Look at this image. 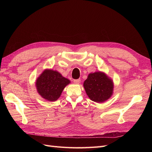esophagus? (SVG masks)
Returning a JSON list of instances; mask_svg holds the SVG:
<instances>
[{"label": "esophagus", "instance_id": "1", "mask_svg": "<svg viewBox=\"0 0 152 152\" xmlns=\"http://www.w3.org/2000/svg\"><path fill=\"white\" fill-rule=\"evenodd\" d=\"M73 82H74L75 84H79L80 82V79H75L73 80Z\"/></svg>", "mask_w": 152, "mask_h": 152}]
</instances>
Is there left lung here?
I'll return each mask as SVG.
<instances>
[{
  "instance_id": "1",
  "label": "left lung",
  "mask_w": 152,
  "mask_h": 152,
  "mask_svg": "<svg viewBox=\"0 0 152 152\" xmlns=\"http://www.w3.org/2000/svg\"><path fill=\"white\" fill-rule=\"evenodd\" d=\"M84 87L89 98L97 103L104 102L113 93L112 80L102 72L90 73L84 82Z\"/></svg>"
}]
</instances>
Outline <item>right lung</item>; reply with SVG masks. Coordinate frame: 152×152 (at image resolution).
I'll use <instances>...</instances> for the list:
<instances>
[{"label":"right lung","mask_w":152,"mask_h":152,"mask_svg":"<svg viewBox=\"0 0 152 152\" xmlns=\"http://www.w3.org/2000/svg\"><path fill=\"white\" fill-rule=\"evenodd\" d=\"M70 81L63 77L60 73L52 70H45L36 81L38 93L49 102L57 100L63 89Z\"/></svg>","instance_id":"1"}]
</instances>
